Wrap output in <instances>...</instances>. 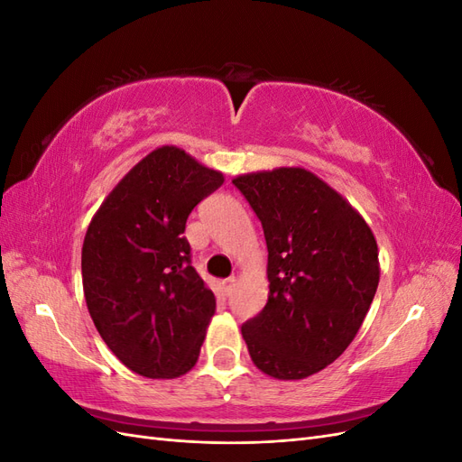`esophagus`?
<instances>
[{"mask_svg": "<svg viewBox=\"0 0 462 462\" xmlns=\"http://www.w3.org/2000/svg\"><path fill=\"white\" fill-rule=\"evenodd\" d=\"M235 285H236V277H227L223 279V291H226V295L229 297L231 292L235 291Z\"/></svg>", "mask_w": 462, "mask_h": 462, "instance_id": "obj_1", "label": "esophagus"}]
</instances>
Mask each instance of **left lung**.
I'll list each match as a JSON object with an SVG mask.
<instances>
[{
	"mask_svg": "<svg viewBox=\"0 0 462 462\" xmlns=\"http://www.w3.org/2000/svg\"><path fill=\"white\" fill-rule=\"evenodd\" d=\"M262 221L270 292L241 328L254 366L304 380L353 343L380 283L375 236L358 209L304 167L233 179Z\"/></svg>",
	"mask_w": 462,
	"mask_h": 462,
	"instance_id": "left-lung-1",
	"label": "left lung"
}]
</instances>
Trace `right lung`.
<instances>
[{
  "instance_id": "right-lung-1",
  "label": "right lung",
  "mask_w": 462,
  "mask_h": 462,
  "mask_svg": "<svg viewBox=\"0 0 462 462\" xmlns=\"http://www.w3.org/2000/svg\"><path fill=\"white\" fill-rule=\"evenodd\" d=\"M183 148L133 165L96 209L82 243V289L97 333L125 366L173 380L197 365L216 297L190 265L187 217L223 185Z\"/></svg>"
}]
</instances>
